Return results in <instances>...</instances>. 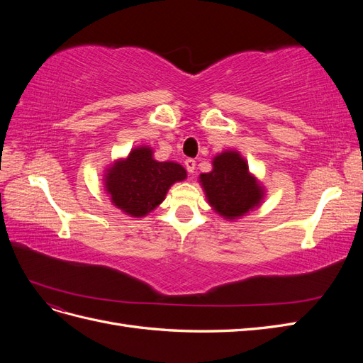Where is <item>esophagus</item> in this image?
I'll return each instance as SVG.
<instances>
[{"label": "esophagus", "instance_id": "esophagus-1", "mask_svg": "<svg viewBox=\"0 0 363 363\" xmlns=\"http://www.w3.org/2000/svg\"><path fill=\"white\" fill-rule=\"evenodd\" d=\"M195 167H196V162L194 159H186L184 160V168H186V171H188L189 174L195 172Z\"/></svg>", "mask_w": 363, "mask_h": 363}]
</instances>
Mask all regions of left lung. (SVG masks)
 Segmentation results:
<instances>
[{"instance_id":"left-lung-1","label":"left lung","mask_w":363,"mask_h":363,"mask_svg":"<svg viewBox=\"0 0 363 363\" xmlns=\"http://www.w3.org/2000/svg\"><path fill=\"white\" fill-rule=\"evenodd\" d=\"M207 200L227 219L242 216L259 204L262 189L248 174L245 160L236 151H225L213 159V171L200 175Z\"/></svg>"}]
</instances>
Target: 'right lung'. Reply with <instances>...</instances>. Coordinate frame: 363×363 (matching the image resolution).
<instances>
[{"label":"right lung","instance_id":"1","mask_svg":"<svg viewBox=\"0 0 363 363\" xmlns=\"http://www.w3.org/2000/svg\"><path fill=\"white\" fill-rule=\"evenodd\" d=\"M184 179L182 164L157 162L150 148L142 147L108 169L106 188L121 211L131 216H144L163 201L172 183Z\"/></svg>","mask_w":363,"mask_h":363}]
</instances>
